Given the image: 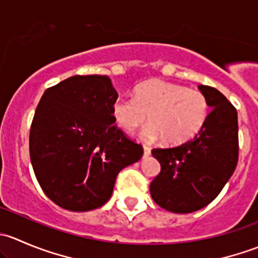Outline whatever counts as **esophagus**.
Listing matches in <instances>:
<instances>
[{
  "label": "esophagus",
  "instance_id": "34e87169",
  "mask_svg": "<svg viewBox=\"0 0 258 258\" xmlns=\"http://www.w3.org/2000/svg\"><path fill=\"white\" fill-rule=\"evenodd\" d=\"M150 153H151V148L148 147V146L144 145V155L145 156H150Z\"/></svg>",
  "mask_w": 258,
  "mask_h": 258
}]
</instances>
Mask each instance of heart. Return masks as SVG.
Returning <instances> with one entry per match:
<instances>
[{"instance_id": "b5f03b06", "label": "heart", "mask_w": 258, "mask_h": 258, "mask_svg": "<svg viewBox=\"0 0 258 258\" xmlns=\"http://www.w3.org/2000/svg\"><path fill=\"white\" fill-rule=\"evenodd\" d=\"M112 114L124 131H135L151 121L142 131L145 140L162 137L166 145H179L196 136L209 117V101L199 90L163 80H150L135 90V96H118Z\"/></svg>"}]
</instances>
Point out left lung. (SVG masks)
<instances>
[{"label":"left lung","instance_id":"obj_1","mask_svg":"<svg viewBox=\"0 0 258 258\" xmlns=\"http://www.w3.org/2000/svg\"><path fill=\"white\" fill-rule=\"evenodd\" d=\"M211 111L194 139L152 150L161 171L150 184L153 201L175 213L204 209L218 196L238 161V121L235 106L216 88L200 85Z\"/></svg>","mask_w":258,"mask_h":258}]
</instances>
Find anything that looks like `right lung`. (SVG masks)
<instances>
[{
  "mask_svg": "<svg viewBox=\"0 0 258 258\" xmlns=\"http://www.w3.org/2000/svg\"><path fill=\"white\" fill-rule=\"evenodd\" d=\"M108 76H72L48 87L30 130L36 178L51 201L69 211L101 207L117 175L137 162L144 147L114 124L117 98Z\"/></svg>",
  "mask_w": 258,
  "mask_h": 258,
  "instance_id": "add662e5",
  "label": "right lung"
}]
</instances>
